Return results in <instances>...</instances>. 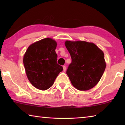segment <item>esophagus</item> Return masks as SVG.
Here are the masks:
<instances>
[{"label": "esophagus", "mask_w": 125, "mask_h": 125, "mask_svg": "<svg viewBox=\"0 0 125 125\" xmlns=\"http://www.w3.org/2000/svg\"><path fill=\"white\" fill-rule=\"evenodd\" d=\"M63 71L65 72V70H66V67H65V65H63Z\"/></svg>", "instance_id": "1"}]
</instances>
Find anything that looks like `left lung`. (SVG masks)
<instances>
[{
    "instance_id": "1",
    "label": "left lung",
    "mask_w": 125,
    "mask_h": 125,
    "mask_svg": "<svg viewBox=\"0 0 125 125\" xmlns=\"http://www.w3.org/2000/svg\"><path fill=\"white\" fill-rule=\"evenodd\" d=\"M72 62L66 72L72 85L79 90H88L98 84L104 72V54L94 43L85 41L65 42Z\"/></svg>"
}]
</instances>
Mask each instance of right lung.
<instances>
[{
  "instance_id": "add662e5",
  "label": "right lung",
  "mask_w": 125,
  "mask_h": 125,
  "mask_svg": "<svg viewBox=\"0 0 125 125\" xmlns=\"http://www.w3.org/2000/svg\"><path fill=\"white\" fill-rule=\"evenodd\" d=\"M57 43L46 38L32 44L25 52L23 62L30 83L41 90L51 86L63 67L57 62Z\"/></svg>"
}]
</instances>
